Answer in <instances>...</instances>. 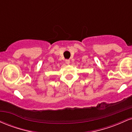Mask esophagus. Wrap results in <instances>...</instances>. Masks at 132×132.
<instances>
[{
  "label": "esophagus",
  "instance_id": "1",
  "mask_svg": "<svg viewBox=\"0 0 132 132\" xmlns=\"http://www.w3.org/2000/svg\"><path fill=\"white\" fill-rule=\"evenodd\" d=\"M65 63H66L67 64H69V63H70V61H69V60H65Z\"/></svg>",
  "mask_w": 132,
  "mask_h": 132
}]
</instances>
